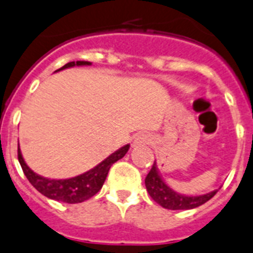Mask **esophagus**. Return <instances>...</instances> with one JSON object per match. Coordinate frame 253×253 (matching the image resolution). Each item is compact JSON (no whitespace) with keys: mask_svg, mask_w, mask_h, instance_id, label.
Returning <instances> with one entry per match:
<instances>
[{"mask_svg":"<svg viewBox=\"0 0 253 253\" xmlns=\"http://www.w3.org/2000/svg\"><path fill=\"white\" fill-rule=\"evenodd\" d=\"M151 141H152V137H151L150 134H139L134 138L133 146H134V147H141V146L150 144Z\"/></svg>","mask_w":253,"mask_h":253,"instance_id":"1","label":"esophagus"}]
</instances>
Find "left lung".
Instances as JSON below:
<instances>
[{"label":"left lung","instance_id":"left-lung-1","mask_svg":"<svg viewBox=\"0 0 253 253\" xmlns=\"http://www.w3.org/2000/svg\"><path fill=\"white\" fill-rule=\"evenodd\" d=\"M144 183H146V188L152 200L157 202L160 206H163L164 209H169V210H191V209L201 206L209 200H211L217 192L216 189V191L201 194V196H184V194L176 193L163 180L156 163H153Z\"/></svg>","mask_w":253,"mask_h":253}]
</instances>
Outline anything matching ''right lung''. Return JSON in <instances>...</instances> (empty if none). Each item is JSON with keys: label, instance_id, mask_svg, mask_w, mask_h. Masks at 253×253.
Here are the masks:
<instances>
[{"label": "right lung", "instance_id": "add662e5", "mask_svg": "<svg viewBox=\"0 0 253 253\" xmlns=\"http://www.w3.org/2000/svg\"><path fill=\"white\" fill-rule=\"evenodd\" d=\"M83 65H90L89 61H71L64 65L59 70L73 68V66H83ZM56 70V71H59ZM129 144H125L124 147L119 148L114 153H111L107 159H105L102 163H100L93 169L83 172L81 175L74 176L70 179H48L38 175L29 166L25 164L23 159V155L20 152V148L18 147V159L21 165L24 174L29 180V183L33 185L37 191L42 193L43 196L51 198L55 201H61L66 204H79L88 198L93 197L97 192L102 188L103 183L106 180V176L109 174V170L114 163L118 160L123 159L125 153L128 152Z\"/></svg>", "mask_w": 253, "mask_h": 253}]
</instances>
